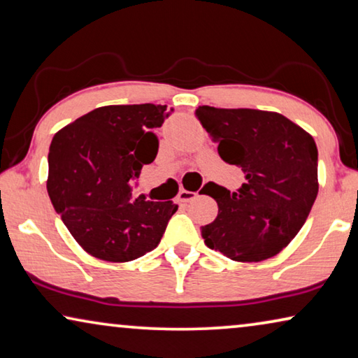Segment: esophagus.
<instances>
[{
    "label": "esophagus",
    "instance_id": "esophagus-1",
    "mask_svg": "<svg viewBox=\"0 0 358 358\" xmlns=\"http://www.w3.org/2000/svg\"><path fill=\"white\" fill-rule=\"evenodd\" d=\"M197 197V193H194V191H186V189H181L180 194H178V201L180 202H191L193 199H196Z\"/></svg>",
    "mask_w": 358,
    "mask_h": 358
}]
</instances>
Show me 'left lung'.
<instances>
[{
    "instance_id": "1",
    "label": "left lung",
    "mask_w": 358,
    "mask_h": 358,
    "mask_svg": "<svg viewBox=\"0 0 358 358\" xmlns=\"http://www.w3.org/2000/svg\"><path fill=\"white\" fill-rule=\"evenodd\" d=\"M194 114L218 143V156L246 175L233 194L210 183L218 215L201 227L206 246L238 262L273 257L301 230L317 199L315 141L276 112L201 106Z\"/></svg>"
}]
</instances>
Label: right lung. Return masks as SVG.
<instances>
[{"mask_svg":"<svg viewBox=\"0 0 358 358\" xmlns=\"http://www.w3.org/2000/svg\"><path fill=\"white\" fill-rule=\"evenodd\" d=\"M172 112L161 104L104 106L52 138L48 194L93 257L130 262L151 252L178 210L172 201L131 197L143 165L157 156L156 130Z\"/></svg>","mask_w":358,"mask_h":358,"instance_id":"right-lung-1","label":"right lung"}]
</instances>
